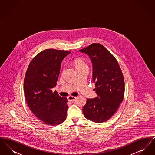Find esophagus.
Wrapping results in <instances>:
<instances>
[{"label": "esophagus", "mask_w": 155, "mask_h": 155, "mask_svg": "<svg viewBox=\"0 0 155 155\" xmlns=\"http://www.w3.org/2000/svg\"><path fill=\"white\" fill-rule=\"evenodd\" d=\"M77 97H75V96H68L67 97V99L68 101H70V102H73L75 99H76Z\"/></svg>", "instance_id": "esophagus-1"}]
</instances>
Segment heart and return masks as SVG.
Wrapping results in <instances>:
<instances>
[{"instance_id": "1", "label": "heart", "mask_w": 155, "mask_h": 155, "mask_svg": "<svg viewBox=\"0 0 155 155\" xmlns=\"http://www.w3.org/2000/svg\"><path fill=\"white\" fill-rule=\"evenodd\" d=\"M74 65L76 67L77 70L83 68H88L87 65L86 64L85 62L81 58H77L74 60Z\"/></svg>"}]
</instances>
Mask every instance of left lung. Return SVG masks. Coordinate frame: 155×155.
<instances>
[{
    "mask_svg": "<svg viewBox=\"0 0 155 155\" xmlns=\"http://www.w3.org/2000/svg\"><path fill=\"white\" fill-rule=\"evenodd\" d=\"M87 54L92 64V80L97 96L87 99L82 111L91 121L103 123L108 120L118 109L124 95L123 75L117 60L99 44H92L80 50Z\"/></svg>",
    "mask_w": 155,
    "mask_h": 155,
    "instance_id": "8db88e82",
    "label": "left lung"
}]
</instances>
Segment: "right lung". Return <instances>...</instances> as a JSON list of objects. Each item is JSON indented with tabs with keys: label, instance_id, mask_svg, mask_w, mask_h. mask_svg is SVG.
I'll return each instance as SVG.
<instances>
[{
	"label": "right lung",
	"instance_id": "1",
	"mask_svg": "<svg viewBox=\"0 0 155 155\" xmlns=\"http://www.w3.org/2000/svg\"><path fill=\"white\" fill-rule=\"evenodd\" d=\"M71 52L46 49L30 62L24 81V92L31 111L45 124L59 125L66 118L67 99L52 89L56 86L63 60Z\"/></svg>",
	"mask_w": 155,
	"mask_h": 155
}]
</instances>
